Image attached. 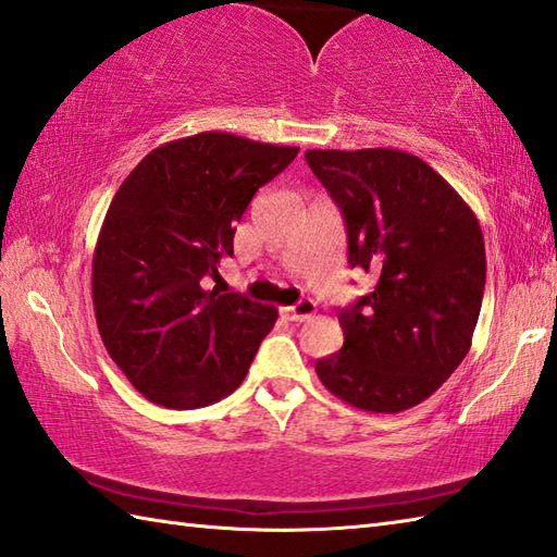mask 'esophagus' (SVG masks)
<instances>
[{
	"label": "esophagus",
	"mask_w": 557,
	"mask_h": 557,
	"mask_svg": "<svg viewBox=\"0 0 557 557\" xmlns=\"http://www.w3.org/2000/svg\"><path fill=\"white\" fill-rule=\"evenodd\" d=\"M314 312H317V302L310 298H302L293 307H286V310H283V317H286L288 321H305V319L314 317Z\"/></svg>",
	"instance_id": "obj_1"
}]
</instances>
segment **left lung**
<instances>
[{
	"instance_id": "obj_1",
	"label": "left lung",
	"mask_w": 557,
	"mask_h": 557,
	"mask_svg": "<svg viewBox=\"0 0 557 557\" xmlns=\"http://www.w3.org/2000/svg\"><path fill=\"white\" fill-rule=\"evenodd\" d=\"M338 205L348 262L376 276L343 307V348L317 362L321 383L367 412H403L438 391L472 348L486 286L481 226L453 185L388 147L307 150Z\"/></svg>"
}]
</instances>
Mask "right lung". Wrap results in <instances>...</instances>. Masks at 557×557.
Here are the masks:
<instances>
[{
    "instance_id": "add662e5",
    "label": "right lung",
    "mask_w": 557,
    "mask_h": 557,
    "mask_svg": "<svg viewBox=\"0 0 557 557\" xmlns=\"http://www.w3.org/2000/svg\"><path fill=\"white\" fill-rule=\"evenodd\" d=\"M298 150L207 131L157 147L121 183L95 245L92 305L109 357L147 400L195 410L243 383L278 312L205 283Z\"/></svg>"
}]
</instances>
